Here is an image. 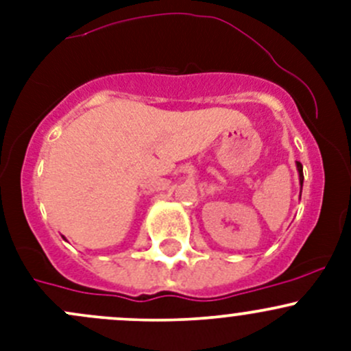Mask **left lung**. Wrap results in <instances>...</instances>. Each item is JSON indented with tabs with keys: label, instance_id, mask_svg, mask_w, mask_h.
I'll list each match as a JSON object with an SVG mask.
<instances>
[{
	"label": "left lung",
	"instance_id": "left-lung-1",
	"mask_svg": "<svg viewBox=\"0 0 351 351\" xmlns=\"http://www.w3.org/2000/svg\"><path fill=\"white\" fill-rule=\"evenodd\" d=\"M297 169H299V180H300V189H302V180H304V175H302V165H300L299 161H297Z\"/></svg>",
	"mask_w": 351,
	"mask_h": 351
}]
</instances>
